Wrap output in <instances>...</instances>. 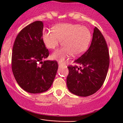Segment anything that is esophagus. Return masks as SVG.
Instances as JSON below:
<instances>
[{
  "instance_id": "obj_1",
  "label": "esophagus",
  "mask_w": 123,
  "mask_h": 123,
  "mask_svg": "<svg viewBox=\"0 0 123 123\" xmlns=\"http://www.w3.org/2000/svg\"><path fill=\"white\" fill-rule=\"evenodd\" d=\"M58 65H59V67H61V66H63V64L62 63H60V62H58Z\"/></svg>"
}]
</instances>
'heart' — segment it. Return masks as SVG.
<instances>
[{"label": "heart", "instance_id": "b5f03b06", "mask_svg": "<svg viewBox=\"0 0 123 123\" xmlns=\"http://www.w3.org/2000/svg\"><path fill=\"white\" fill-rule=\"evenodd\" d=\"M92 35L87 27L77 24L62 23L55 25L44 32L42 39L47 48L55 49L61 44L63 46L52 54V58L63 62L71 55L78 56L87 50Z\"/></svg>", "mask_w": 123, "mask_h": 123}]
</instances>
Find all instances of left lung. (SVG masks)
<instances>
[{
	"mask_svg": "<svg viewBox=\"0 0 123 123\" xmlns=\"http://www.w3.org/2000/svg\"><path fill=\"white\" fill-rule=\"evenodd\" d=\"M74 62L78 65L68 67V90L81 97L94 94L103 85L110 64L107 44L98 28H94L89 49Z\"/></svg>",
	"mask_w": 123,
	"mask_h": 123,
	"instance_id": "1",
	"label": "left lung"
}]
</instances>
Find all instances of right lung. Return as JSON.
Returning a JSON list of instances; mask_svg holds the SVG:
<instances>
[{
  "label": "right lung",
  "mask_w": 123,
  "mask_h": 123,
  "mask_svg": "<svg viewBox=\"0 0 123 123\" xmlns=\"http://www.w3.org/2000/svg\"><path fill=\"white\" fill-rule=\"evenodd\" d=\"M44 24L36 21L17 35L12 50V68L17 83L31 94L47 91L52 86L58 66L56 61L44 60L49 55L42 39Z\"/></svg>",
  "instance_id": "right-lung-1"
}]
</instances>
